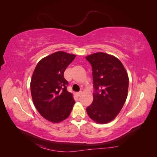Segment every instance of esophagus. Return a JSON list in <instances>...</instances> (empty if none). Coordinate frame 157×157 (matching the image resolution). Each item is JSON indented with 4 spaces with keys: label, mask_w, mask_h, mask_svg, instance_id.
<instances>
[{
    "label": "esophagus",
    "mask_w": 157,
    "mask_h": 157,
    "mask_svg": "<svg viewBox=\"0 0 157 157\" xmlns=\"http://www.w3.org/2000/svg\"><path fill=\"white\" fill-rule=\"evenodd\" d=\"M82 92L81 91H80V92H77V94H77L78 96H80V95H81V94H82Z\"/></svg>",
    "instance_id": "34e87169"
}]
</instances>
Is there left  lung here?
<instances>
[{
    "label": "left lung",
    "mask_w": 157,
    "mask_h": 157,
    "mask_svg": "<svg viewBox=\"0 0 157 157\" xmlns=\"http://www.w3.org/2000/svg\"><path fill=\"white\" fill-rule=\"evenodd\" d=\"M86 59L92 65L96 90L86 112L97 124H107L115 119L126 101L129 85L127 71L115 56L103 52L88 55Z\"/></svg>",
    "instance_id": "8db88e82"
}]
</instances>
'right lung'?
I'll use <instances>...</instances> for the list:
<instances>
[{"label": "right lung", "instance_id": "add662e5", "mask_svg": "<svg viewBox=\"0 0 157 157\" xmlns=\"http://www.w3.org/2000/svg\"><path fill=\"white\" fill-rule=\"evenodd\" d=\"M76 55L58 51L40 59L31 79L33 104L40 115L54 123L65 120L73 108L75 99L67 92L63 73Z\"/></svg>", "mask_w": 157, "mask_h": 157}]
</instances>
